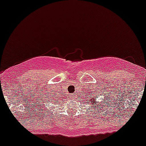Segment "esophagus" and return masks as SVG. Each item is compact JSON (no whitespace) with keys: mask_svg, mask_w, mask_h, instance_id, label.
Masks as SVG:
<instances>
[{"mask_svg":"<svg viewBox=\"0 0 146 146\" xmlns=\"http://www.w3.org/2000/svg\"><path fill=\"white\" fill-rule=\"evenodd\" d=\"M71 96H72V97H73V98H74V96H75V94H72V95H71Z\"/></svg>","mask_w":146,"mask_h":146,"instance_id":"esophagus-1","label":"esophagus"}]
</instances>
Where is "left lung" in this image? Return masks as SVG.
Here are the masks:
<instances>
[{
	"label": "left lung",
	"instance_id": "left-lung-1",
	"mask_svg": "<svg viewBox=\"0 0 146 146\" xmlns=\"http://www.w3.org/2000/svg\"><path fill=\"white\" fill-rule=\"evenodd\" d=\"M98 96H99V95H97V96H93L90 99L89 103H88V104H94L92 107H94V108H96V109H95V110H96V108H97V107L105 106V105H104V104L105 103V102H107L106 97L104 98L102 100H101V101L99 102V100H98ZM108 102H109V101H108Z\"/></svg>",
	"mask_w": 146,
	"mask_h": 146
}]
</instances>
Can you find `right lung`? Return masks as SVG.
<instances>
[{
	"label": "right lung",
	"instance_id": "add662e5",
	"mask_svg": "<svg viewBox=\"0 0 146 146\" xmlns=\"http://www.w3.org/2000/svg\"><path fill=\"white\" fill-rule=\"evenodd\" d=\"M43 102H44V100H43Z\"/></svg>",
	"mask_w": 146,
	"mask_h": 146
}]
</instances>
